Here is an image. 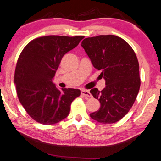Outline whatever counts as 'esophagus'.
I'll return each instance as SVG.
<instances>
[{"label":"esophagus","instance_id":"obj_1","mask_svg":"<svg viewBox=\"0 0 161 161\" xmlns=\"http://www.w3.org/2000/svg\"><path fill=\"white\" fill-rule=\"evenodd\" d=\"M81 94H82L83 96L86 97H92V94L89 91H87V90H81Z\"/></svg>","mask_w":161,"mask_h":161}]
</instances>
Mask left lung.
<instances>
[{
    "mask_svg": "<svg viewBox=\"0 0 161 161\" xmlns=\"http://www.w3.org/2000/svg\"><path fill=\"white\" fill-rule=\"evenodd\" d=\"M94 67L101 70L105 80L102 91L90 90L100 103L98 111L90 114L93 119L103 124L119 121L133 106L140 89L139 64L128 43L114 35L89 37L81 42Z\"/></svg>",
    "mask_w": 161,
    "mask_h": 161,
    "instance_id": "8db88e82",
    "label": "left lung"
}]
</instances>
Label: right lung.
Returning <instances> with one entry per match:
<instances>
[{
	"mask_svg": "<svg viewBox=\"0 0 161 161\" xmlns=\"http://www.w3.org/2000/svg\"><path fill=\"white\" fill-rule=\"evenodd\" d=\"M83 36H42L30 42L19 55L14 72L19 100L33 119L42 125L58 123L69 115L75 89H58L53 82L63 56L78 46Z\"/></svg>",
	"mask_w": 161,
	"mask_h": 161,
	"instance_id": "obj_1",
	"label": "right lung"
}]
</instances>
